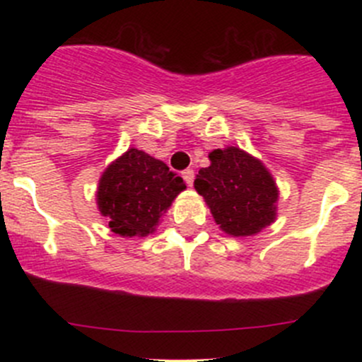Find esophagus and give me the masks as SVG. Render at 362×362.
I'll use <instances>...</instances> for the list:
<instances>
[{
	"label": "esophagus",
	"mask_w": 362,
	"mask_h": 362,
	"mask_svg": "<svg viewBox=\"0 0 362 362\" xmlns=\"http://www.w3.org/2000/svg\"><path fill=\"white\" fill-rule=\"evenodd\" d=\"M182 177H184L185 184H187L189 187H191L192 182H194V170H191V168H187V170L182 171Z\"/></svg>",
	"instance_id": "1"
}]
</instances>
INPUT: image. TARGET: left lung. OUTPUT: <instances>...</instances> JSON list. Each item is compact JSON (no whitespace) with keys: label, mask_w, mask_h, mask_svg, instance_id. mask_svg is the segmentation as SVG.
Returning <instances> with one entry per match:
<instances>
[{"label":"left lung","mask_w":362,"mask_h":362,"mask_svg":"<svg viewBox=\"0 0 362 362\" xmlns=\"http://www.w3.org/2000/svg\"><path fill=\"white\" fill-rule=\"evenodd\" d=\"M208 159L210 166L196 175L194 189L226 235H257L275 222L279 187L261 160L238 147L215 148Z\"/></svg>","instance_id":"1"}]
</instances>
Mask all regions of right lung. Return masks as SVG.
<instances>
[{"label": "right lung", "instance_id": "obj_1", "mask_svg": "<svg viewBox=\"0 0 362 362\" xmlns=\"http://www.w3.org/2000/svg\"><path fill=\"white\" fill-rule=\"evenodd\" d=\"M184 189V180L163 160L129 148L103 171L96 203L115 235L147 236Z\"/></svg>", "mask_w": 362, "mask_h": 362}]
</instances>
